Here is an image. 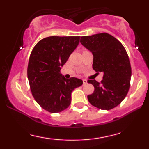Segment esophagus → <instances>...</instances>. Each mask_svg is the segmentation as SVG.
<instances>
[{"mask_svg":"<svg viewBox=\"0 0 149 149\" xmlns=\"http://www.w3.org/2000/svg\"><path fill=\"white\" fill-rule=\"evenodd\" d=\"M85 84H87V80H83V85H84Z\"/></svg>","mask_w":149,"mask_h":149,"instance_id":"34e87169","label":"esophagus"}]
</instances>
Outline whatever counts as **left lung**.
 I'll use <instances>...</instances> for the list:
<instances>
[{
    "mask_svg": "<svg viewBox=\"0 0 149 149\" xmlns=\"http://www.w3.org/2000/svg\"><path fill=\"white\" fill-rule=\"evenodd\" d=\"M80 42L93 54V69L104 73L101 83L88 80L95 87L93 93L88 96L89 102L102 110L113 109L125 98L130 86L132 69L125 49L107 33L82 36Z\"/></svg>",
    "mask_w": 149,
    "mask_h": 149,
    "instance_id": "1",
    "label": "left lung"
}]
</instances>
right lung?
Returning a JSON list of instances; mask_svg holds the SVG:
<instances>
[{
  "instance_id": "add662e5",
  "label": "right lung",
  "mask_w": 149,
  "mask_h": 149,
  "mask_svg": "<svg viewBox=\"0 0 149 149\" xmlns=\"http://www.w3.org/2000/svg\"><path fill=\"white\" fill-rule=\"evenodd\" d=\"M80 36H49L39 41L29 60L27 76L33 98L49 113H59L69 107L71 92L81 86L76 78L66 79L61 69L79 43Z\"/></svg>"
}]
</instances>
